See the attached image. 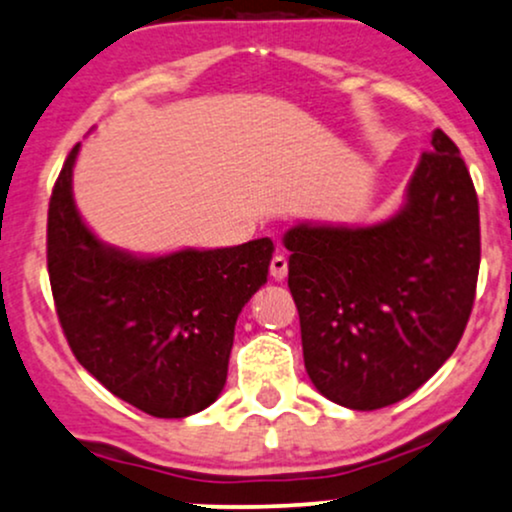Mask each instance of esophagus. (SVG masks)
<instances>
[{"mask_svg":"<svg viewBox=\"0 0 512 512\" xmlns=\"http://www.w3.org/2000/svg\"><path fill=\"white\" fill-rule=\"evenodd\" d=\"M270 278L278 282L287 278V258L282 254L273 256V261H270Z\"/></svg>","mask_w":512,"mask_h":512,"instance_id":"34e87169","label":"esophagus"}]
</instances>
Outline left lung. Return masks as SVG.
Listing matches in <instances>:
<instances>
[{
  "instance_id": "8db88e82",
  "label": "left lung",
  "mask_w": 512,
  "mask_h": 512,
  "mask_svg": "<svg viewBox=\"0 0 512 512\" xmlns=\"http://www.w3.org/2000/svg\"><path fill=\"white\" fill-rule=\"evenodd\" d=\"M304 366L328 400L381 410L424 386L455 352L479 275V201L441 129L405 206L369 227L294 225L282 237Z\"/></svg>"
}]
</instances>
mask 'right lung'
<instances>
[{
	"mask_svg": "<svg viewBox=\"0 0 512 512\" xmlns=\"http://www.w3.org/2000/svg\"><path fill=\"white\" fill-rule=\"evenodd\" d=\"M71 148L47 210V270L78 364L136 410L182 419L218 400L234 323L273 258L268 237L141 258L102 244L78 215Z\"/></svg>",
	"mask_w": 512,
	"mask_h": 512,
	"instance_id": "1",
	"label": "right lung"
}]
</instances>
